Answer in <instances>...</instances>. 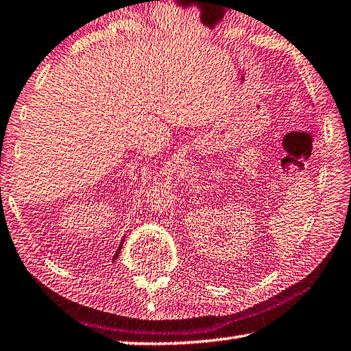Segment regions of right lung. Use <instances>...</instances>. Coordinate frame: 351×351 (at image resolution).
I'll return each instance as SVG.
<instances>
[{"label":"right lung","instance_id":"right-lung-1","mask_svg":"<svg viewBox=\"0 0 351 351\" xmlns=\"http://www.w3.org/2000/svg\"><path fill=\"white\" fill-rule=\"evenodd\" d=\"M122 246H123V240L121 241V244H119V249L116 250V254H114V256H113V260H116V258L119 256V254H121V249H122Z\"/></svg>","mask_w":351,"mask_h":351}]
</instances>
